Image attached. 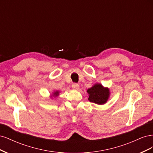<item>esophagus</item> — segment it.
<instances>
[{
	"mask_svg": "<svg viewBox=\"0 0 153 153\" xmlns=\"http://www.w3.org/2000/svg\"><path fill=\"white\" fill-rule=\"evenodd\" d=\"M71 87H72L73 89H75V90H78V89H79V85L76 84V83H73V84L71 85Z\"/></svg>",
	"mask_w": 153,
	"mask_h": 153,
	"instance_id": "esophagus-1",
	"label": "esophagus"
}]
</instances>
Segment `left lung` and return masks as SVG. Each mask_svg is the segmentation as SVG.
<instances>
[{"instance_id": "8db88e82", "label": "left lung", "mask_w": 153, "mask_h": 153, "mask_svg": "<svg viewBox=\"0 0 153 153\" xmlns=\"http://www.w3.org/2000/svg\"><path fill=\"white\" fill-rule=\"evenodd\" d=\"M89 94L88 100L90 102L98 105H102L106 102L109 97V90L104 88L101 84H95L87 90Z\"/></svg>"}]
</instances>
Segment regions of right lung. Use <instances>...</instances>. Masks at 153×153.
Listing matches in <instances>:
<instances>
[{"instance_id":"obj_1","label":"right lung","mask_w":153,"mask_h":153,"mask_svg":"<svg viewBox=\"0 0 153 153\" xmlns=\"http://www.w3.org/2000/svg\"><path fill=\"white\" fill-rule=\"evenodd\" d=\"M53 94H54V96H58V94H59V92H58V91H56L55 92H54Z\"/></svg>"}]
</instances>
